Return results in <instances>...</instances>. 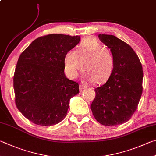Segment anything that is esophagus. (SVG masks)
<instances>
[{"mask_svg": "<svg viewBox=\"0 0 156 156\" xmlns=\"http://www.w3.org/2000/svg\"><path fill=\"white\" fill-rule=\"evenodd\" d=\"M87 88V87L84 85V84H80V90H81V91H83V90H85Z\"/></svg>", "mask_w": 156, "mask_h": 156, "instance_id": "1", "label": "esophagus"}]
</instances>
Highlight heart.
Here are the masks:
<instances>
[{
  "mask_svg": "<svg viewBox=\"0 0 156 156\" xmlns=\"http://www.w3.org/2000/svg\"><path fill=\"white\" fill-rule=\"evenodd\" d=\"M65 69L72 78L85 69L84 75L93 83H100L111 74L115 64L114 53L97 39L87 37L82 40L76 50H69L64 56Z\"/></svg>",
  "mask_w": 156,
  "mask_h": 156,
  "instance_id": "obj_1",
  "label": "heart"
}]
</instances>
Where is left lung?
<instances>
[{"mask_svg":"<svg viewBox=\"0 0 156 156\" xmlns=\"http://www.w3.org/2000/svg\"><path fill=\"white\" fill-rule=\"evenodd\" d=\"M98 37L114 53L115 64L106 83L95 88L90 109L102 125H120L129 121L138 108L143 93V67L129 44L111 35L99 34Z\"/></svg>","mask_w":156,"mask_h":156,"instance_id":"8db88e82","label":"left lung"}]
</instances>
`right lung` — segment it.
I'll use <instances>...</instances> for the list:
<instances>
[{"instance_id": "right-lung-1", "label": "right lung", "mask_w": 156, "mask_h": 156, "mask_svg": "<svg viewBox=\"0 0 156 156\" xmlns=\"http://www.w3.org/2000/svg\"><path fill=\"white\" fill-rule=\"evenodd\" d=\"M80 36L49 34L34 40L20 56L13 76L15 102L31 122L54 126L66 117L79 84L64 73V56Z\"/></svg>"}]
</instances>
